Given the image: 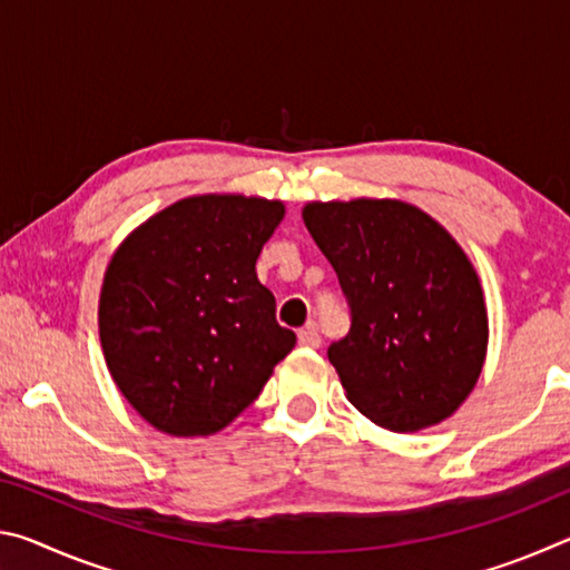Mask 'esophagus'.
Instances as JSON below:
<instances>
[{
    "instance_id": "1",
    "label": "esophagus",
    "mask_w": 570,
    "mask_h": 570,
    "mask_svg": "<svg viewBox=\"0 0 570 570\" xmlns=\"http://www.w3.org/2000/svg\"><path fill=\"white\" fill-rule=\"evenodd\" d=\"M298 344L306 346V350H316V346L322 344V336H320V332H316L314 324H308L302 332H298Z\"/></svg>"
}]
</instances>
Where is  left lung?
<instances>
[{
    "label": "left lung",
    "instance_id": "obj_1",
    "mask_svg": "<svg viewBox=\"0 0 570 570\" xmlns=\"http://www.w3.org/2000/svg\"><path fill=\"white\" fill-rule=\"evenodd\" d=\"M308 234L330 258L352 326L330 362L364 417L417 432L475 387L488 350L478 274L445 228L402 200L308 204Z\"/></svg>",
    "mask_w": 570,
    "mask_h": 570
}]
</instances>
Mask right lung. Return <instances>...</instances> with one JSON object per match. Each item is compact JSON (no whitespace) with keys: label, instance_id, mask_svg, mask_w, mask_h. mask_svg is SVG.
<instances>
[{"label":"right lung","instance_id":"right-lung-1","mask_svg":"<svg viewBox=\"0 0 570 570\" xmlns=\"http://www.w3.org/2000/svg\"><path fill=\"white\" fill-rule=\"evenodd\" d=\"M284 204L193 196L122 240L105 272L100 342L115 384L153 428L214 435L258 394L296 334L256 258Z\"/></svg>","mask_w":570,"mask_h":570}]
</instances>
